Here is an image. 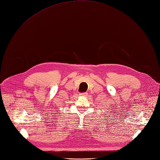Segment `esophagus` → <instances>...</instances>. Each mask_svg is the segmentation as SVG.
<instances>
[{"mask_svg": "<svg viewBox=\"0 0 160 160\" xmlns=\"http://www.w3.org/2000/svg\"><path fill=\"white\" fill-rule=\"evenodd\" d=\"M81 96H87V92H83V93H80L79 94Z\"/></svg>", "mask_w": 160, "mask_h": 160, "instance_id": "34e87169", "label": "esophagus"}]
</instances>
